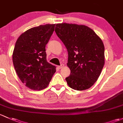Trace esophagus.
<instances>
[{
    "label": "esophagus",
    "instance_id": "obj_1",
    "mask_svg": "<svg viewBox=\"0 0 123 123\" xmlns=\"http://www.w3.org/2000/svg\"><path fill=\"white\" fill-rule=\"evenodd\" d=\"M64 66V65L63 64H62L60 66H57V68H59V69H62V68H63V67Z\"/></svg>",
    "mask_w": 123,
    "mask_h": 123
}]
</instances>
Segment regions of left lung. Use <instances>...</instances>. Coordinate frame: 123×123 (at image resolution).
<instances>
[{"mask_svg":"<svg viewBox=\"0 0 123 123\" xmlns=\"http://www.w3.org/2000/svg\"><path fill=\"white\" fill-rule=\"evenodd\" d=\"M55 32L68 51L67 65L70 74L66 78L67 83L77 91L89 89L98 80L104 65L102 40L84 25L57 24Z\"/></svg>","mask_w":123,"mask_h":123,"instance_id":"obj_1","label":"left lung"}]
</instances>
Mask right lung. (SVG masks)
Instances as JSON below:
<instances>
[{"instance_id":"add662e5","label":"right lung","mask_w":123,"mask_h":123,"mask_svg":"<svg viewBox=\"0 0 123 123\" xmlns=\"http://www.w3.org/2000/svg\"><path fill=\"white\" fill-rule=\"evenodd\" d=\"M55 24L31 28L20 35L12 54L13 66L20 80L35 91L49 85L56 67L47 61L45 45L54 31Z\"/></svg>"}]
</instances>
